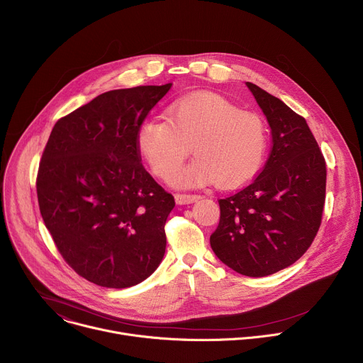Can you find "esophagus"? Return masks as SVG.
Returning <instances> with one entry per match:
<instances>
[{"instance_id": "1", "label": "esophagus", "mask_w": 363, "mask_h": 363, "mask_svg": "<svg viewBox=\"0 0 363 363\" xmlns=\"http://www.w3.org/2000/svg\"><path fill=\"white\" fill-rule=\"evenodd\" d=\"M201 198V195L198 194H175V201L177 203H191V202H195Z\"/></svg>"}]
</instances>
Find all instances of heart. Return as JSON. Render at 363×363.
Wrapping results in <instances>:
<instances>
[{
    "instance_id": "heart-1",
    "label": "heart",
    "mask_w": 363,
    "mask_h": 363,
    "mask_svg": "<svg viewBox=\"0 0 363 363\" xmlns=\"http://www.w3.org/2000/svg\"><path fill=\"white\" fill-rule=\"evenodd\" d=\"M136 140L152 172L164 179L194 149L197 158L173 172L171 182L178 186L210 182L220 188L241 186L260 172L269 146L267 126L260 116L213 93L177 100L168 119L145 121Z\"/></svg>"
}]
</instances>
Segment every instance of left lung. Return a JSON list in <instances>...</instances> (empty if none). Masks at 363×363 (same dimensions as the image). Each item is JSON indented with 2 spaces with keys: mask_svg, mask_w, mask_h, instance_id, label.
I'll list each match as a JSON object with an SVG mask.
<instances>
[{
  "mask_svg": "<svg viewBox=\"0 0 363 363\" xmlns=\"http://www.w3.org/2000/svg\"><path fill=\"white\" fill-rule=\"evenodd\" d=\"M272 128L269 160L248 185L218 199L220 223L211 248L234 272L274 274L312 245L326 198V162L306 119L247 82Z\"/></svg>",
  "mask_w": 363,
  "mask_h": 363,
  "instance_id": "1",
  "label": "left lung"
}]
</instances>
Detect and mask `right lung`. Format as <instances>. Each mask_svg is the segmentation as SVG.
I'll return each mask as SVG.
<instances>
[{"label": "right lung", "instance_id": "add662e5", "mask_svg": "<svg viewBox=\"0 0 363 363\" xmlns=\"http://www.w3.org/2000/svg\"><path fill=\"white\" fill-rule=\"evenodd\" d=\"M171 86L94 97L57 121L43 150L35 186L44 224L65 262L97 286H135L162 262L175 199L143 168L136 136Z\"/></svg>", "mask_w": 363, "mask_h": 363}]
</instances>
